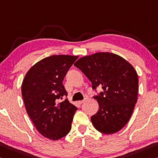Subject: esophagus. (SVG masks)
<instances>
[{
    "label": "esophagus",
    "instance_id": "1",
    "mask_svg": "<svg viewBox=\"0 0 158 158\" xmlns=\"http://www.w3.org/2000/svg\"><path fill=\"white\" fill-rule=\"evenodd\" d=\"M86 100H87V98H84V99L83 100V101H79L78 102H79V104H82V103H83V102H85V101H86Z\"/></svg>",
    "mask_w": 158,
    "mask_h": 158
}]
</instances>
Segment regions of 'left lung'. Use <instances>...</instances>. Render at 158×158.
<instances>
[{
  "mask_svg": "<svg viewBox=\"0 0 158 158\" xmlns=\"http://www.w3.org/2000/svg\"><path fill=\"white\" fill-rule=\"evenodd\" d=\"M74 65L91 81L92 89H102L94 96L99 109L91 117L93 125L106 134L119 131L131 118L137 102L139 78L134 67L123 57L108 52L82 57Z\"/></svg>",
  "mask_w": 158,
  "mask_h": 158,
  "instance_id": "1",
  "label": "left lung"
}]
</instances>
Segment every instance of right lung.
I'll list each match as a JSON object with an SVG mask.
<instances>
[{
  "instance_id": "obj_1",
  "label": "right lung",
  "mask_w": 158,
  "mask_h": 158,
  "mask_svg": "<svg viewBox=\"0 0 158 158\" xmlns=\"http://www.w3.org/2000/svg\"><path fill=\"white\" fill-rule=\"evenodd\" d=\"M78 56L55 55L40 60L27 72L22 95L27 114L44 137L59 140L72 128L77 107L70 103L62 84L64 77Z\"/></svg>"
}]
</instances>
